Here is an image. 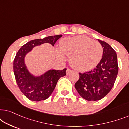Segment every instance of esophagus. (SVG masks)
<instances>
[{
	"label": "esophagus",
	"instance_id": "obj_1",
	"mask_svg": "<svg viewBox=\"0 0 129 129\" xmlns=\"http://www.w3.org/2000/svg\"><path fill=\"white\" fill-rule=\"evenodd\" d=\"M72 72V70L70 69H67V70H66V75H69V74L70 73H71Z\"/></svg>",
	"mask_w": 129,
	"mask_h": 129
}]
</instances>
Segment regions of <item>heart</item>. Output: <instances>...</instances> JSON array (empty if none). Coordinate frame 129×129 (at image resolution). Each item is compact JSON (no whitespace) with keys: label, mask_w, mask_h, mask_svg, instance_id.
<instances>
[{"label":"heart","mask_w":129,"mask_h":129,"mask_svg":"<svg viewBox=\"0 0 129 129\" xmlns=\"http://www.w3.org/2000/svg\"><path fill=\"white\" fill-rule=\"evenodd\" d=\"M60 49L56 50L57 57L64 60L69 56L72 68L79 71H88L99 63L103 55V47L99 42L84 36L64 38L60 42Z\"/></svg>","instance_id":"obj_1"}]
</instances>
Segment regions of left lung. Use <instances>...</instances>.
<instances>
[{
	"instance_id": "left-lung-1",
	"label": "left lung",
	"mask_w": 129,
	"mask_h": 129,
	"mask_svg": "<svg viewBox=\"0 0 129 129\" xmlns=\"http://www.w3.org/2000/svg\"><path fill=\"white\" fill-rule=\"evenodd\" d=\"M103 47V56L96 68L89 72L79 73L75 87L81 97L89 101L102 99L113 87L119 66L117 54L106 42L98 39Z\"/></svg>"
}]
</instances>
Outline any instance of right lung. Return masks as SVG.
<instances>
[{"label": "right lung", "mask_w": 129, "mask_h": 129, "mask_svg": "<svg viewBox=\"0 0 129 129\" xmlns=\"http://www.w3.org/2000/svg\"><path fill=\"white\" fill-rule=\"evenodd\" d=\"M62 35L46 37L30 40L24 45L17 52L13 61V71L19 89L23 94L32 101L46 99L52 94L59 79L66 75V69L62 70H49L43 75L35 76L30 73L24 63L26 54L33 47L48 43L54 46Z\"/></svg>", "instance_id": "obj_1"}]
</instances>
